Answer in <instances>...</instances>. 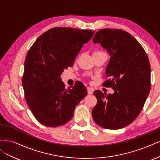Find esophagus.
<instances>
[{"label":"esophagus","instance_id":"1","mask_svg":"<svg viewBox=\"0 0 160 160\" xmlns=\"http://www.w3.org/2000/svg\"><path fill=\"white\" fill-rule=\"evenodd\" d=\"M88 93L89 94V95H91V94H93V89H92V88H88Z\"/></svg>","mask_w":160,"mask_h":160}]
</instances>
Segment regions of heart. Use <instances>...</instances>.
Returning <instances> with one entry per match:
<instances>
[{
	"label": "heart",
	"mask_w": 160,
	"mask_h": 160,
	"mask_svg": "<svg viewBox=\"0 0 160 160\" xmlns=\"http://www.w3.org/2000/svg\"><path fill=\"white\" fill-rule=\"evenodd\" d=\"M103 52H101V51H95L94 52H93V55H95V54H99V53H102Z\"/></svg>",
	"instance_id": "1"
}]
</instances>
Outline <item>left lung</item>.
<instances>
[{
  "mask_svg": "<svg viewBox=\"0 0 160 160\" xmlns=\"http://www.w3.org/2000/svg\"><path fill=\"white\" fill-rule=\"evenodd\" d=\"M110 55L103 83L112 88L113 94L96 90L98 103L92 110L95 122L108 129L127 126L136 119L149 93L151 68L146 51L128 32L115 28H103L97 32L93 39Z\"/></svg>",
  "mask_w": 160,
  "mask_h": 160,
  "instance_id": "obj_1",
  "label": "left lung"
}]
</instances>
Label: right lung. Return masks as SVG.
I'll return each mask as SVG.
<instances>
[{"instance_id": "obj_1", "label": "right lung", "mask_w": 160, "mask_h": 160, "mask_svg": "<svg viewBox=\"0 0 160 160\" xmlns=\"http://www.w3.org/2000/svg\"><path fill=\"white\" fill-rule=\"evenodd\" d=\"M95 31L55 27L38 37L25 61L22 84L28 108L35 118L47 127H58L73 116L76 106L88 94L79 81L65 89L61 75L73 65L84 44Z\"/></svg>"}]
</instances>
